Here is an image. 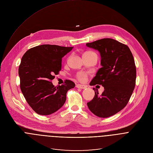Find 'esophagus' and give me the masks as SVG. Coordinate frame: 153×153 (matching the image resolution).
<instances>
[{
  "label": "esophagus",
  "instance_id": "obj_1",
  "mask_svg": "<svg viewBox=\"0 0 153 153\" xmlns=\"http://www.w3.org/2000/svg\"><path fill=\"white\" fill-rule=\"evenodd\" d=\"M76 87H77V88H82V89H84V88H87V87H86L85 85H81V84H77V85H76Z\"/></svg>",
  "mask_w": 153,
  "mask_h": 153
}]
</instances>
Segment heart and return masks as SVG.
<instances>
[{"mask_svg":"<svg viewBox=\"0 0 153 153\" xmlns=\"http://www.w3.org/2000/svg\"><path fill=\"white\" fill-rule=\"evenodd\" d=\"M89 54H95V53H94V52H87L84 53V55H89ZM76 76H77V78L78 79V80L79 81H80V82H85L87 79V74L84 72H80V73H77Z\"/></svg>","mask_w":153,"mask_h":153,"instance_id":"b5f03b06","label":"heart"}]
</instances>
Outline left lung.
<instances>
[{"label": "left lung", "mask_w": 153, "mask_h": 153, "mask_svg": "<svg viewBox=\"0 0 153 153\" xmlns=\"http://www.w3.org/2000/svg\"><path fill=\"white\" fill-rule=\"evenodd\" d=\"M88 47L98 50L101 65L90 85L104 87L99 95L87 103L91 113L100 117H108L117 113L128 103L136 82V66L128 47L113 39L105 38L86 44Z\"/></svg>", "instance_id": "1"}]
</instances>
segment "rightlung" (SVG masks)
I'll use <instances>...</instances> for the list:
<instances>
[{"label":"right lung","mask_w":153,"mask_h":153,"mask_svg":"<svg viewBox=\"0 0 153 153\" xmlns=\"http://www.w3.org/2000/svg\"><path fill=\"white\" fill-rule=\"evenodd\" d=\"M73 47L41 45L29 49L22 58L18 74L20 88L31 108L40 115H50L65 104L73 81L55 87L52 80L62 68V59Z\"/></svg>","instance_id":"1"}]
</instances>
